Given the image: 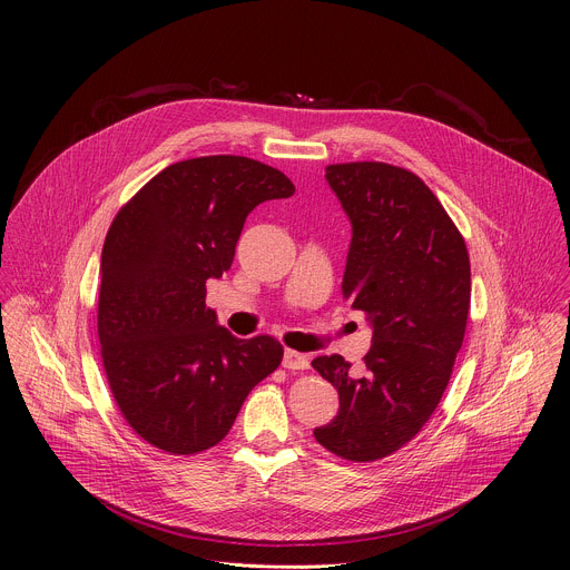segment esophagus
Masks as SVG:
<instances>
[{
    "instance_id": "34e87169",
    "label": "esophagus",
    "mask_w": 570,
    "mask_h": 570,
    "mask_svg": "<svg viewBox=\"0 0 570 570\" xmlns=\"http://www.w3.org/2000/svg\"><path fill=\"white\" fill-rule=\"evenodd\" d=\"M282 365L288 367V370H306V367H308V356H306V354H299V352H295V350H286Z\"/></svg>"
}]
</instances>
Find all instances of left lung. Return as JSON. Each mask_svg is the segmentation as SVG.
I'll return each mask as SVG.
<instances>
[{
  "mask_svg": "<svg viewBox=\"0 0 570 570\" xmlns=\"http://www.w3.org/2000/svg\"><path fill=\"white\" fill-rule=\"evenodd\" d=\"M352 220L343 297L372 324L363 372L341 356L311 365L338 390V415L313 431L350 462L409 444L435 413L464 341L471 302L466 243L409 169L347 161L324 169Z\"/></svg>",
  "mask_w": 570,
  "mask_h": 570,
  "instance_id": "1",
  "label": "left lung"
}]
</instances>
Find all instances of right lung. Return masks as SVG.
Segmentation results:
<instances>
[{"mask_svg": "<svg viewBox=\"0 0 570 570\" xmlns=\"http://www.w3.org/2000/svg\"><path fill=\"white\" fill-rule=\"evenodd\" d=\"M293 194L257 159L207 155L159 171L115 216L101 255V358L124 420L150 446H216L279 367L282 343L234 338L205 304V284L229 271L246 216Z\"/></svg>", "mask_w": 570, "mask_h": 570, "instance_id": "obj_1", "label": "right lung"}]
</instances>
